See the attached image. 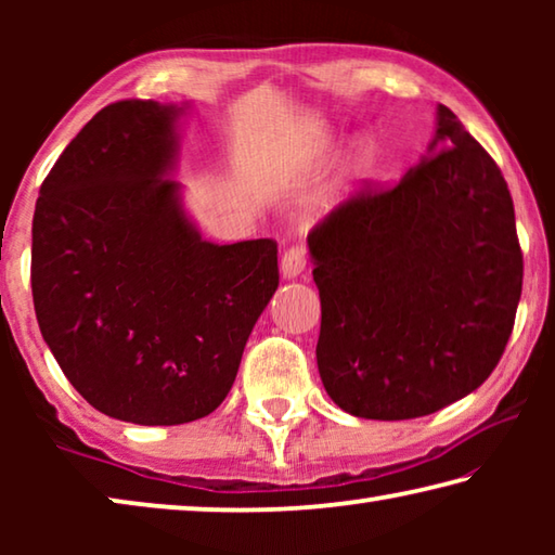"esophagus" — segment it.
I'll list each match as a JSON object with an SVG mask.
<instances>
[{"instance_id":"obj_1","label":"esophagus","mask_w":555,"mask_h":555,"mask_svg":"<svg viewBox=\"0 0 555 555\" xmlns=\"http://www.w3.org/2000/svg\"><path fill=\"white\" fill-rule=\"evenodd\" d=\"M281 276L284 279H296L298 274H304L306 269V249L300 247V244H294V247H288L284 251V257H281Z\"/></svg>"}]
</instances>
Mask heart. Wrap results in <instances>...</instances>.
Instances as JSON below:
<instances>
[{
	"instance_id": "obj_1",
	"label": "heart",
	"mask_w": 555,
	"mask_h": 555,
	"mask_svg": "<svg viewBox=\"0 0 555 555\" xmlns=\"http://www.w3.org/2000/svg\"><path fill=\"white\" fill-rule=\"evenodd\" d=\"M327 149H331L327 144L313 146L311 154L306 156V166L315 168L327 156ZM374 166H377V149H374V144H370V142H360L352 149L350 162H347V173H350L352 178H364L374 171Z\"/></svg>"
}]
</instances>
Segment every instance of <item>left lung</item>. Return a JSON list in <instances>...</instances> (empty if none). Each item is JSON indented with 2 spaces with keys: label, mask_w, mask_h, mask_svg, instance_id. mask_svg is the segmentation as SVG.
<instances>
[{
  "label": "left lung",
  "mask_w": 555,
  "mask_h": 555,
  "mask_svg": "<svg viewBox=\"0 0 555 555\" xmlns=\"http://www.w3.org/2000/svg\"><path fill=\"white\" fill-rule=\"evenodd\" d=\"M321 294L323 387L357 418L436 413L490 377L524 259L509 188L446 105L426 156L308 234Z\"/></svg>",
  "instance_id": "8db88e82"
}]
</instances>
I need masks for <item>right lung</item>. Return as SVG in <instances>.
Masks as SVG:
<instances>
[{"mask_svg": "<svg viewBox=\"0 0 555 555\" xmlns=\"http://www.w3.org/2000/svg\"><path fill=\"white\" fill-rule=\"evenodd\" d=\"M183 105L125 100L65 146L36 201V321L105 416L178 426L220 406L279 286L276 242L203 240L173 181Z\"/></svg>", "mask_w": 555, "mask_h": 555, "instance_id": "1", "label": "right lung"}]
</instances>
